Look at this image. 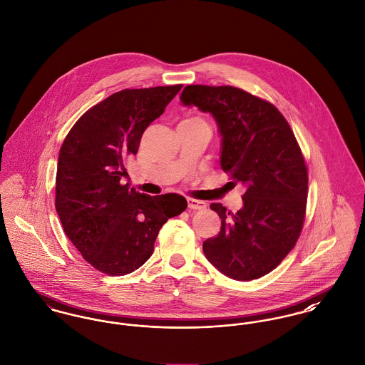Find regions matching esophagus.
Masks as SVG:
<instances>
[{"instance_id": "34e87169", "label": "esophagus", "mask_w": 365, "mask_h": 365, "mask_svg": "<svg viewBox=\"0 0 365 365\" xmlns=\"http://www.w3.org/2000/svg\"><path fill=\"white\" fill-rule=\"evenodd\" d=\"M187 207L192 210H204L207 207V204L201 200H196V198H187Z\"/></svg>"}]
</instances>
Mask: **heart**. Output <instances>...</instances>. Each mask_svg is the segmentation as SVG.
<instances>
[{"instance_id": "heart-1", "label": "heart", "mask_w": 365, "mask_h": 365, "mask_svg": "<svg viewBox=\"0 0 365 365\" xmlns=\"http://www.w3.org/2000/svg\"><path fill=\"white\" fill-rule=\"evenodd\" d=\"M186 120H202L201 118H197V116H195V118H189V119H186ZM204 122V120H202Z\"/></svg>"}]
</instances>
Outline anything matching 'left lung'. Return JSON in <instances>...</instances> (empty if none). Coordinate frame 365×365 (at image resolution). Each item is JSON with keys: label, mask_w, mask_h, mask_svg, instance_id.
<instances>
[{"label": "left lung", "mask_w": 365, "mask_h": 365, "mask_svg": "<svg viewBox=\"0 0 365 365\" xmlns=\"http://www.w3.org/2000/svg\"><path fill=\"white\" fill-rule=\"evenodd\" d=\"M180 101L214 116L221 168L246 187L236 214L210 205L222 226L202 252L226 277L258 279L281 264L303 229L309 175L302 150L278 108L242 88L190 84Z\"/></svg>", "instance_id": "obj_1"}]
</instances>
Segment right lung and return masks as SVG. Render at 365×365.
I'll return each mask as SVG.
<instances>
[{
  "label": "right lung",
  "mask_w": 365,
  "mask_h": 365,
  "mask_svg": "<svg viewBox=\"0 0 365 365\" xmlns=\"http://www.w3.org/2000/svg\"><path fill=\"white\" fill-rule=\"evenodd\" d=\"M180 88L175 84L113 93L84 113L61 145L58 217L84 259L107 275L140 268L163 225L187 207L179 195L148 196L122 183L141 135Z\"/></svg>",
  "instance_id": "add662e5"
}]
</instances>
